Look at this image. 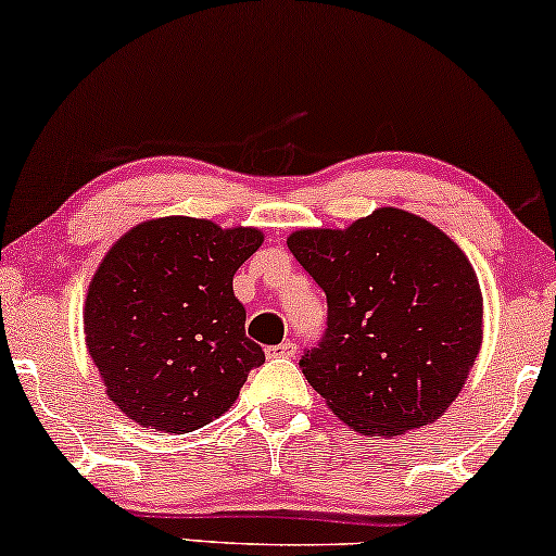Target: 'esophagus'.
<instances>
[{
  "label": "esophagus",
  "mask_w": 556,
  "mask_h": 556,
  "mask_svg": "<svg viewBox=\"0 0 556 556\" xmlns=\"http://www.w3.org/2000/svg\"><path fill=\"white\" fill-rule=\"evenodd\" d=\"M295 349H299V346H295L293 341H283V344L265 349V354H268L270 359H278V356H283V359H291V356H295Z\"/></svg>",
  "instance_id": "obj_1"
}]
</instances>
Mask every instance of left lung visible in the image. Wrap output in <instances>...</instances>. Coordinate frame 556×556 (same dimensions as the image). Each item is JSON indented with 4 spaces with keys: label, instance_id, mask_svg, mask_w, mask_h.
Masks as SVG:
<instances>
[{
    "label": "left lung",
    "instance_id": "obj_1",
    "mask_svg": "<svg viewBox=\"0 0 556 556\" xmlns=\"http://www.w3.org/2000/svg\"><path fill=\"white\" fill-rule=\"evenodd\" d=\"M288 250L329 306L299 362L326 405L367 435L435 422L481 349L483 299L463 250L394 207L349 230H299Z\"/></svg>",
    "mask_w": 556,
    "mask_h": 556
}]
</instances>
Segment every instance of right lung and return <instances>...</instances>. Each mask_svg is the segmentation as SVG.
I'll list each match as a JSON object with an SVG mask.
<instances>
[{
	"instance_id": "add662e5",
	"label": "right lung",
	"mask_w": 556,
	"mask_h": 556,
	"mask_svg": "<svg viewBox=\"0 0 556 556\" xmlns=\"http://www.w3.org/2000/svg\"><path fill=\"white\" fill-rule=\"evenodd\" d=\"M261 242L248 227L164 217L134 227L103 257L88 288L86 344L126 417L181 435L232 405L265 362L232 293Z\"/></svg>"
}]
</instances>
